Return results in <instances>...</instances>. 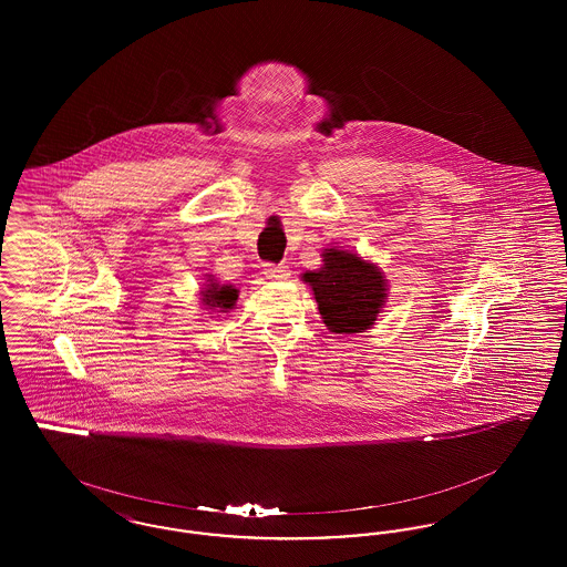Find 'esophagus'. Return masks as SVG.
I'll return each instance as SVG.
<instances>
[{
	"label": "esophagus",
	"mask_w": 567,
	"mask_h": 567,
	"mask_svg": "<svg viewBox=\"0 0 567 567\" xmlns=\"http://www.w3.org/2000/svg\"><path fill=\"white\" fill-rule=\"evenodd\" d=\"M264 274L271 280H287L291 276V270L287 264H266Z\"/></svg>",
	"instance_id": "1"
}]
</instances>
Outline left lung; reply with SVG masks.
Masks as SVG:
<instances>
[{
    "instance_id": "1",
    "label": "left lung",
    "mask_w": 567,
    "mask_h": 567,
    "mask_svg": "<svg viewBox=\"0 0 567 567\" xmlns=\"http://www.w3.org/2000/svg\"><path fill=\"white\" fill-rule=\"evenodd\" d=\"M303 280L315 291L323 323L336 333H359L374 324L386 297L382 271L338 248H324L323 268L306 271Z\"/></svg>"
}]
</instances>
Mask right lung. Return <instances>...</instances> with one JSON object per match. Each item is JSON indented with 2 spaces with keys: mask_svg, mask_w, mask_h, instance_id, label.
<instances>
[{
  "mask_svg": "<svg viewBox=\"0 0 567 567\" xmlns=\"http://www.w3.org/2000/svg\"><path fill=\"white\" fill-rule=\"evenodd\" d=\"M202 296H204V303H206V306L227 310V308H234V303H236V299H238V289L227 287V285L220 287V285H216V282H210L208 289H206Z\"/></svg>",
  "mask_w": 567,
  "mask_h": 567,
  "instance_id": "right-lung-1",
  "label": "right lung"
}]
</instances>
